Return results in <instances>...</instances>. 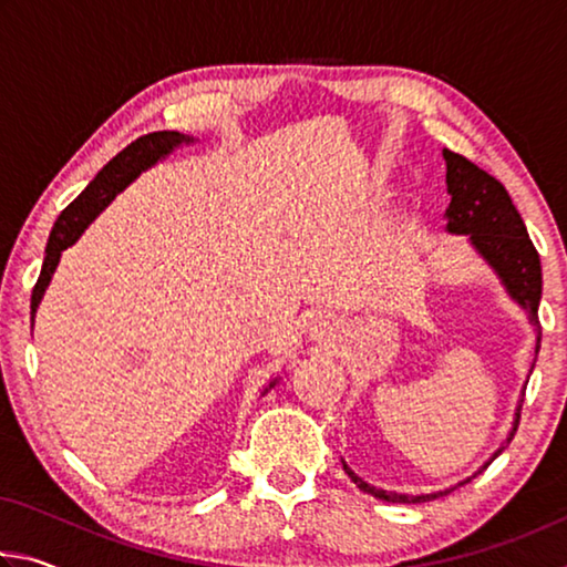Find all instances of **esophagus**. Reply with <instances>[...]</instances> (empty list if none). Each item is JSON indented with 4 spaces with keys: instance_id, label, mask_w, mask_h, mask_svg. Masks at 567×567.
Here are the masks:
<instances>
[{
    "instance_id": "esophagus-1",
    "label": "esophagus",
    "mask_w": 567,
    "mask_h": 567,
    "mask_svg": "<svg viewBox=\"0 0 567 567\" xmlns=\"http://www.w3.org/2000/svg\"><path fill=\"white\" fill-rule=\"evenodd\" d=\"M338 330V322L330 315H322V312H315L310 322H307V332H310L312 340H328L332 338V332Z\"/></svg>"
}]
</instances>
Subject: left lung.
<instances>
[{
	"mask_svg": "<svg viewBox=\"0 0 567 567\" xmlns=\"http://www.w3.org/2000/svg\"><path fill=\"white\" fill-rule=\"evenodd\" d=\"M443 157L447 167L445 182L450 192V207L445 213L447 233L467 235L470 245L477 249V255L497 272L507 295L523 307L527 318H530V322L535 324L537 330L535 352H537L540 350V320H537V305H540V295H543V270H540V255H537L535 245L530 243V237H527L523 217L515 209L507 189L493 175H487L485 169H480L463 155H457V152L443 150ZM520 408H523V400L517 402L515 425L511 430V435H507V443L515 437L517 422H520ZM505 445L497 447L493 457L487 460L475 475L483 473V470L503 453ZM342 467L360 491L375 495L380 501H388V503H427V501H435L440 495L453 493L457 485H465L470 480L467 477L455 487H447V491H440V493L400 495V493H388V491H380V487H372L364 483L362 477L354 475L344 463Z\"/></svg>",
	"mask_w": 567,
	"mask_h": 567,
	"instance_id": "8db88e82",
	"label": "left lung"
}]
</instances>
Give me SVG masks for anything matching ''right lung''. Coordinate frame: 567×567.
I'll return each mask as SVG.
<instances>
[{
    "label": "right lung",
    "instance_id": "obj_1",
    "mask_svg": "<svg viewBox=\"0 0 567 567\" xmlns=\"http://www.w3.org/2000/svg\"><path fill=\"white\" fill-rule=\"evenodd\" d=\"M195 142L187 134L179 132H150L142 134L140 140H134L132 145L124 147L117 157H112L107 165H104L97 177H94L80 197L74 199L72 205H66L62 209V215L56 217V223L52 227L50 243H47L44 249V262H42V272L40 280H37L34 290H32V322H34V312L40 307L47 285H50L52 275L60 265L62 249L74 245L84 229L90 227V223L97 217L104 207H107L120 192L130 185L132 179H137L140 172L150 169L152 165H157L159 159H165L172 150H177L179 145H189ZM275 382H270V388Z\"/></svg>",
    "mask_w": 567,
    "mask_h": 567
}]
</instances>
